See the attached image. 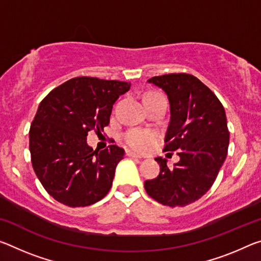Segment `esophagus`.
<instances>
[{
    "label": "esophagus",
    "mask_w": 261,
    "mask_h": 261,
    "mask_svg": "<svg viewBox=\"0 0 261 261\" xmlns=\"http://www.w3.org/2000/svg\"><path fill=\"white\" fill-rule=\"evenodd\" d=\"M126 155L130 156V158H139V159L143 158V156L138 154V153H136L134 151H130V150H126Z\"/></svg>",
    "instance_id": "esophagus-1"
}]
</instances>
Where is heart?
Instances as JSON below:
<instances>
[{
  "mask_svg": "<svg viewBox=\"0 0 261 261\" xmlns=\"http://www.w3.org/2000/svg\"><path fill=\"white\" fill-rule=\"evenodd\" d=\"M156 138H158V136L155 132L150 130L134 129L127 131L124 135V139H125L127 145L138 151H146L148 147L156 142Z\"/></svg>",
  "mask_w": 261,
  "mask_h": 261,
  "instance_id": "obj_1",
  "label": "heart"
}]
</instances>
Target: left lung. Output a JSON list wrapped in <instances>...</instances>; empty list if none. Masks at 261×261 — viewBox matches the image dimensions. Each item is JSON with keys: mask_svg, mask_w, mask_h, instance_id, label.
Listing matches in <instances>:
<instances>
[{"mask_svg": "<svg viewBox=\"0 0 261 261\" xmlns=\"http://www.w3.org/2000/svg\"><path fill=\"white\" fill-rule=\"evenodd\" d=\"M147 82L167 94L171 119L164 151L177 152L179 163L155 158L160 173L144 182L146 193L168 206L197 201L216 180L226 158L230 134L221 101L203 82L186 73L153 76Z\"/></svg>", "mask_w": 261, "mask_h": 261, "instance_id": "1", "label": "left lung"}]
</instances>
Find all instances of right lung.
Here are the masks:
<instances>
[{"mask_svg":"<svg viewBox=\"0 0 261 261\" xmlns=\"http://www.w3.org/2000/svg\"><path fill=\"white\" fill-rule=\"evenodd\" d=\"M130 82L80 76L66 81L40 102L29 132L34 171L45 190L65 205L87 206L102 200L113 185L124 150L97 151L87 144L89 131L101 134L113 105Z\"/></svg>","mask_w":261,"mask_h":261,"instance_id":"right-lung-1","label":"right lung"}]
</instances>
